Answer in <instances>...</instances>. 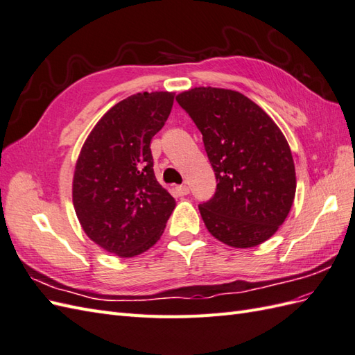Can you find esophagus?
<instances>
[{
    "label": "esophagus",
    "mask_w": 355,
    "mask_h": 355,
    "mask_svg": "<svg viewBox=\"0 0 355 355\" xmlns=\"http://www.w3.org/2000/svg\"><path fill=\"white\" fill-rule=\"evenodd\" d=\"M176 193H178V196L184 197L189 193V188L187 185H179V187H176Z\"/></svg>",
    "instance_id": "34e87169"
}]
</instances>
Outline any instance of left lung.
<instances>
[{
  "mask_svg": "<svg viewBox=\"0 0 355 355\" xmlns=\"http://www.w3.org/2000/svg\"><path fill=\"white\" fill-rule=\"evenodd\" d=\"M178 103L202 132L217 189L198 205L205 226L236 248L262 244L286 220L295 197V166L286 138L244 94L196 87Z\"/></svg>",
  "mask_w": 355,
  "mask_h": 355,
  "instance_id": "8db88e82",
  "label": "left lung"
}]
</instances>
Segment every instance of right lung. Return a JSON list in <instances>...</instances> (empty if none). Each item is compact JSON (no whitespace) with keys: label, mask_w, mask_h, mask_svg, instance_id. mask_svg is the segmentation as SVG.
Returning <instances> with one entry per match:
<instances>
[{"label":"right lung","mask_w":355,"mask_h":355,"mask_svg":"<svg viewBox=\"0 0 355 355\" xmlns=\"http://www.w3.org/2000/svg\"><path fill=\"white\" fill-rule=\"evenodd\" d=\"M168 92L116 103L85 140L73 176V207L84 232L110 253L132 257L161 238L176 202L153 173L152 137L167 122Z\"/></svg>","instance_id":"obj_1"}]
</instances>
